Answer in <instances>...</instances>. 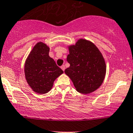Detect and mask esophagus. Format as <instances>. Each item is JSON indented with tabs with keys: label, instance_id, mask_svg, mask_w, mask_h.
<instances>
[{
	"label": "esophagus",
	"instance_id": "esophagus-1",
	"mask_svg": "<svg viewBox=\"0 0 133 133\" xmlns=\"http://www.w3.org/2000/svg\"><path fill=\"white\" fill-rule=\"evenodd\" d=\"M61 69H62V70L64 71V70H65V65H62V66H61Z\"/></svg>",
	"mask_w": 133,
	"mask_h": 133
}]
</instances>
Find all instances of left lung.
I'll use <instances>...</instances> for the list:
<instances>
[{
  "label": "left lung",
  "mask_w": 133,
  "mask_h": 133,
  "mask_svg": "<svg viewBox=\"0 0 133 133\" xmlns=\"http://www.w3.org/2000/svg\"><path fill=\"white\" fill-rule=\"evenodd\" d=\"M67 61L70 66L65 73L72 80L76 90L89 94L98 89L106 73V64L98 48L89 41L80 38L68 46Z\"/></svg>",
  "instance_id": "8db88e82"
}]
</instances>
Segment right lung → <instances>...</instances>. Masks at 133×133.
<instances>
[{"label":"right lung","instance_id":"add662e5","mask_svg":"<svg viewBox=\"0 0 133 133\" xmlns=\"http://www.w3.org/2000/svg\"><path fill=\"white\" fill-rule=\"evenodd\" d=\"M49 47L37 43L29 53L24 64L25 77L32 90L42 95L53 88L55 80L64 73L49 56Z\"/></svg>","mask_w":133,"mask_h":133}]
</instances>
